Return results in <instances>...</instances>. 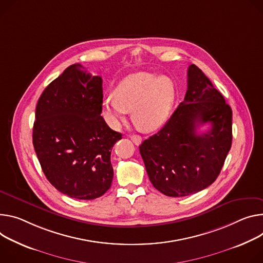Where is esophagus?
I'll use <instances>...</instances> for the list:
<instances>
[{
  "label": "esophagus",
  "mask_w": 263,
  "mask_h": 263,
  "mask_svg": "<svg viewBox=\"0 0 263 263\" xmlns=\"http://www.w3.org/2000/svg\"><path fill=\"white\" fill-rule=\"evenodd\" d=\"M130 138L132 139V141L134 142L135 145H139L140 142H141V140H142L141 136H139V135H131V136H130Z\"/></svg>",
  "instance_id": "1"
}]
</instances>
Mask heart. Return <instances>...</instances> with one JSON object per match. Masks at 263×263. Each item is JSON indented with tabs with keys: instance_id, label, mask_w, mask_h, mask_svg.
Returning <instances> with one entry per match:
<instances>
[{
	"instance_id": "1",
	"label": "heart",
	"mask_w": 263,
	"mask_h": 263,
	"mask_svg": "<svg viewBox=\"0 0 263 263\" xmlns=\"http://www.w3.org/2000/svg\"><path fill=\"white\" fill-rule=\"evenodd\" d=\"M176 100V89L168 77L152 72H135L119 82L113 95L104 99V117L114 129L125 121L132 110L134 123L142 130L154 131L165 124Z\"/></svg>"
}]
</instances>
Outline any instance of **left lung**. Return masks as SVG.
Masks as SVG:
<instances>
[{"instance_id":"left-lung-1","label":"left lung","mask_w":263,"mask_h":263,"mask_svg":"<svg viewBox=\"0 0 263 263\" xmlns=\"http://www.w3.org/2000/svg\"><path fill=\"white\" fill-rule=\"evenodd\" d=\"M210 123L199 135L197 129ZM232 146V109L194 64L187 90L170 119L139 152L153 186L170 197L195 194L218 177Z\"/></svg>"}]
</instances>
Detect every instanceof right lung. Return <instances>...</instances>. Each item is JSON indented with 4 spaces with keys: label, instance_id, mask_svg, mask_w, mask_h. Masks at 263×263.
Masks as SVG:
<instances>
[{
    "label": "right lung",
    "instance_id": "add662e5",
    "mask_svg": "<svg viewBox=\"0 0 263 263\" xmlns=\"http://www.w3.org/2000/svg\"><path fill=\"white\" fill-rule=\"evenodd\" d=\"M102 104V78L73 64L46 87L36 105V156L46 178L71 198L95 199L111 186V150L122 134L101 116Z\"/></svg>",
    "mask_w": 263,
    "mask_h": 263
}]
</instances>
